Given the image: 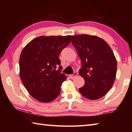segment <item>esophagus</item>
Returning a JSON list of instances; mask_svg holds the SVG:
<instances>
[{"mask_svg": "<svg viewBox=\"0 0 132 132\" xmlns=\"http://www.w3.org/2000/svg\"><path fill=\"white\" fill-rule=\"evenodd\" d=\"M77 76V73L76 72V71H75L74 73H73V75H69V77H70V79H74L75 77H76Z\"/></svg>", "mask_w": 132, "mask_h": 132, "instance_id": "34e87169", "label": "esophagus"}]
</instances>
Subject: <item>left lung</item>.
<instances>
[{
    "label": "left lung",
    "mask_w": 132,
    "mask_h": 132,
    "mask_svg": "<svg viewBox=\"0 0 132 132\" xmlns=\"http://www.w3.org/2000/svg\"><path fill=\"white\" fill-rule=\"evenodd\" d=\"M71 41L81 61L79 75L85 80L80 93L90 100L101 98L115 80L117 62L112 51L104 40L94 35H73Z\"/></svg>",
    "instance_id": "8db88e82"
}]
</instances>
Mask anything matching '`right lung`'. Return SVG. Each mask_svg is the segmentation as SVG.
I'll use <instances>...</instances> for the list:
<instances>
[{"label": "right lung", "instance_id": "1", "mask_svg": "<svg viewBox=\"0 0 132 132\" xmlns=\"http://www.w3.org/2000/svg\"><path fill=\"white\" fill-rule=\"evenodd\" d=\"M70 38L71 35L41 36L30 41L22 51L20 77L29 94L38 101L50 102L60 94L61 84L67 77L60 70L59 55L70 44Z\"/></svg>", "mask_w": 132, "mask_h": 132}]
</instances>
